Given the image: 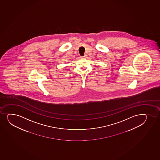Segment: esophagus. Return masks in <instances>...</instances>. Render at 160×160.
Segmentation results:
<instances>
[{
  "label": "esophagus",
  "instance_id": "34e87169",
  "mask_svg": "<svg viewBox=\"0 0 160 160\" xmlns=\"http://www.w3.org/2000/svg\"><path fill=\"white\" fill-rule=\"evenodd\" d=\"M86 57V55H85L83 56H82V57H83V58H85V57Z\"/></svg>",
  "mask_w": 160,
  "mask_h": 160
}]
</instances>
